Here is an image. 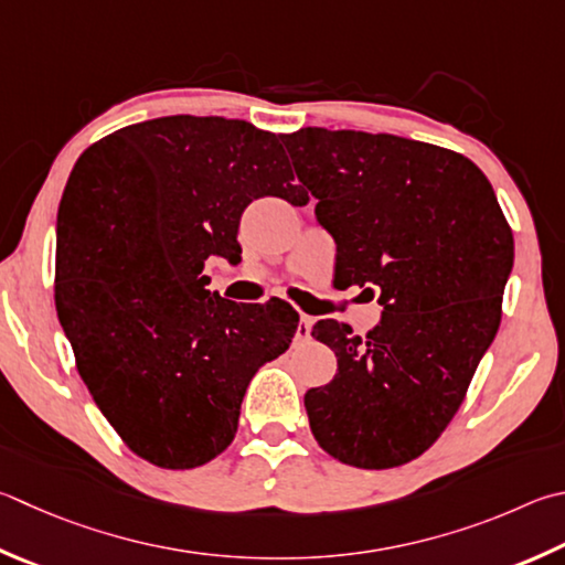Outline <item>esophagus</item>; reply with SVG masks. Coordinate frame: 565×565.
I'll return each mask as SVG.
<instances>
[{"mask_svg":"<svg viewBox=\"0 0 565 565\" xmlns=\"http://www.w3.org/2000/svg\"><path fill=\"white\" fill-rule=\"evenodd\" d=\"M311 326H313V316L301 313L299 328H296V338H299V341H303V338H309L311 335Z\"/></svg>","mask_w":565,"mask_h":565,"instance_id":"34e87169","label":"esophagus"}]
</instances>
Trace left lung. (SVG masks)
<instances>
[{
  "label": "left lung",
  "mask_w": 565,
  "mask_h": 565,
  "mask_svg": "<svg viewBox=\"0 0 565 565\" xmlns=\"http://www.w3.org/2000/svg\"><path fill=\"white\" fill-rule=\"evenodd\" d=\"M281 140L345 286L383 306L365 338L333 318L313 326L338 373L303 397L311 433L343 465H407L452 423L494 341L514 234L484 172L455 150L326 128Z\"/></svg>",
  "instance_id": "obj_1"
}]
</instances>
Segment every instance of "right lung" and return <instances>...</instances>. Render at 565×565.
I'll use <instances>...</instances> for the list:
<instances>
[{"mask_svg":"<svg viewBox=\"0 0 565 565\" xmlns=\"http://www.w3.org/2000/svg\"><path fill=\"white\" fill-rule=\"evenodd\" d=\"M256 198L309 202L281 136L217 116L120 128L66 182L58 321L98 409L156 467L222 455L254 373L299 328L286 301L244 306L204 289L210 256L239 259V217Z\"/></svg>","mask_w":565,"mask_h":565,"instance_id":"right-lung-1","label":"right lung"}]
</instances>
